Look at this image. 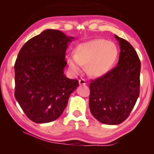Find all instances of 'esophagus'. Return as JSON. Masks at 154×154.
<instances>
[{
  "mask_svg": "<svg viewBox=\"0 0 154 154\" xmlns=\"http://www.w3.org/2000/svg\"><path fill=\"white\" fill-rule=\"evenodd\" d=\"M79 84L80 85H87V82H86L85 79H80L79 80Z\"/></svg>",
  "mask_w": 154,
  "mask_h": 154,
  "instance_id": "34e87169",
  "label": "esophagus"
}]
</instances>
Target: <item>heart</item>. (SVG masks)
Returning a JSON list of instances; mask_svg holds the SVG:
<instances>
[{"mask_svg": "<svg viewBox=\"0 0 154 154\" xmlns=\"http://www.w3.org/2000/svg\"><path fill=\"white\" fill-rule=\"evenodd\" d=\"M74 55L66 56L70 69L78 72L82 65H87L88 74L92 76H100L105 74L117 56L116 45L103 39H95L79 44L75 48Z\"/></svg>", "mask_w": 154, "mask_h": 154, "instance_id": "b5f03b06", "label": "heart"}]
</instances>
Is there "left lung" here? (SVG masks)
<instances>
[{"instance_id":"obj_1","label":"left lung","mask_w":154,"mask_h":154,"mask_svg":"<svg viewBox=\"0 0 154 154\" xmlns=\"http://www.w3.org/2000/svg\"><path fill=\"white\" fill-rule=\"evenodd\" d=\"M120 47L116 67L90 84L89 106L100 122L119 125L133 109L140 94V61L134 48L117 35Z\"/></svg>"}]
</instances>
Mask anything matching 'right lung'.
Returning a JSON list of instances; mask_svg holds the SVG:
<instances>
[{
    "label": "right lung",
    "mask_w": 154,
    "mask_h": 154,
    "mask_svg": "<svg viewBox=\"0 0 154 154\" xmlns=\"http://www.w3.org/2000/svg\"><path fill=\"white\" fill-rule=\"evenodd\" d=\"M75 38L46 29L23 45L14 64L15 98L35 123H48L62 114L78 80L64 75L66 51Z\"/></svg>",
    "instance_id": "right-lung-1"
}]
</instances>
